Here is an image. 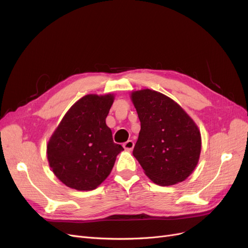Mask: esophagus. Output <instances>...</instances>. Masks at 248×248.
I'll list each match as a JSON object with an SVG mask.
<instances>
[{
    "mask_svg": "<svg viewBox=\"0 0 248 248\" xmlns=\"http://www.w3.org/2000/svg\"><path fill=\"white\" fill-rule=\"evenodd\" d=\"M123 146H124V148L125 150H127V151H131V150H133V149H134L135 144H134V142L132 141V140H128V141H127V142H125Z\"/></svg>",
    "mask_w": 248,
    "mask_h": 248,
    "instance_id": "obj_1",
    "label": "esophagus"
}]
</instances>
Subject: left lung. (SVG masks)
Returning <instances> with one entry per match:
<instances>
[{
	"instance_id": "8db88e82",
	"label": "left lung",
	"mask_w": 248,
	"mask_h": 248,
	"mask_svg": "<svg viewBox=\"0 0 248 248\" xmlns=\"http://www.w3.org/2000/svg\"><path fill=\"white\" fill-rule=\"evenodd\" d=\"M132 101L141 122L133 154L146 175L162 186L186 179L201 154L195 122L176 102L154 90L135 91Z\"/></svg>"
}]
</instances>
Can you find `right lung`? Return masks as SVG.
<instances>
[{
	"instance_id": "1",
	"label": "right lung",
	"mask_w": 248,
	"mask_h": 248,
	"mask_svg": "<svg viewBox=\"0 0 248 248\" xmlns=\"http://www.w3.org/2000/svg\"><path fill=\"white\" fill-rule=\"evenodd\" d=\"M113 95L89 94L64 114L47 144V159L55 175L67 186L92 190L110 174L124 148L115 144L105 118Z\"/></svg>"
}]
</instances>
